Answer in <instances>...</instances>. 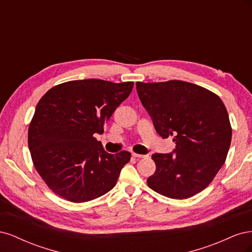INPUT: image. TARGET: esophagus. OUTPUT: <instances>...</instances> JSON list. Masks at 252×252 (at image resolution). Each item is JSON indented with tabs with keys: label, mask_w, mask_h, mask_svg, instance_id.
Wrapping results in <instances>:
<instances>
[{
	"label": "esophagus",
	"mask_w": 252,
	"mask_h": 252,
	"mask_svg": "<svg viewBox=\"0 0 252 252\" xmlns=\"http://www.w3.org/2000/svg\"><path fill=\"white\" fill-rule=\"evenodd\" d=\"M132 157H133V158H145L146 156L139 155V154H134V152H133V154H132Z\"/></svg>",
	"instance_id": "1"
}]
</instances>
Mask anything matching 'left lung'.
Instances as JSON below:
<instances>
[{"instance_id":"left-lung-1","label":"left lung","mask_w":252,"mask_h":252,"mask_svg":"<svg viewBox=\"0 0 252 252\" xmlns=\"http://www.w3.org/2000/svg\"><path fill=\"white\" fill-rule=\"evenodd\" d=\"M136 91L163 139L174 135L170 154L152 155L157 169L148 186L170 199H188L207 187L226 161L231 143L229 117L208 89L183 81L138 82Z\"/></svg>"}]
</instances>
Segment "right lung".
I'll return each instance as SVG.
<instances>
[{
  "label": "right lung",
  "instance_id": "add662e5",
  "mask_svg": "<svg viewBox=\"0 0 252 252\" xmlns=\"http://www.w3.org/2000/svg\"><path fill=\"white\" fill-rule=\"evenodd\" d=\"M133 82L89 79L49 89L37 103L28 129L36 171L53 192L73 203L94 200L117 184L130 152L108 154L94 138L102 134Z\"/></svg>",
  "mask_w": 252,
  "mask_h": 252
}]
</instances>
